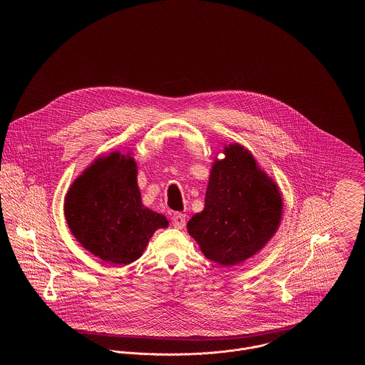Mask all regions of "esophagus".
<instances>
[{"label": "esophagus", "instance_id": "esophagus-1", "mask_svg": "<svg viewBox=\"0 0 365 365\" xmlns=\"http://www.w3.org/2000/svg\"><path fill=\"white\" fill-rule=\"evenodd\" d=\"M173 225L175 228H179L182 230L183 227L186 226V215L185 213H174L173 215Z\"/></svg>", "mask_w": 365, "mask_h": 365}]
</instances>
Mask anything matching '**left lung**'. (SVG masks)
<instances>
[{"instance_id": "1", "label": "left lung", "mask_w": 365, "mask_h": 365, "mask_svg": "<svg viewBox=\"0 0 365 365\" xmlns=\"http://www.w3.org/2000/svg\"><path fill=\"white\" fill-rule=\"evenodd\" d=\"M225 155L212 167L205 208L191 217L187 230L207 259L230 267L271 240L283 204L277 185L241 145H228Z\"/></svg>"}]
</instances>
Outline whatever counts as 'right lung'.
<instances>
[{
  "instance_id": "right-lung-1",
  "label": "right lung",
  "mask_w": 365,
  "mask_h": 365,
  "mask_svg": "<svg viewBox=\"0 0 365 365\" xmlns=\"http://www.w3.org/2000/svg\"><path fill=\"white\" fill-rule=\"evenodd\" d=\"M71 232L94 256L109 264H130L140 257L167 219L140 202L137 165L119 152L97 158L66 197Z\"/></svg>"
}]
</instances>
